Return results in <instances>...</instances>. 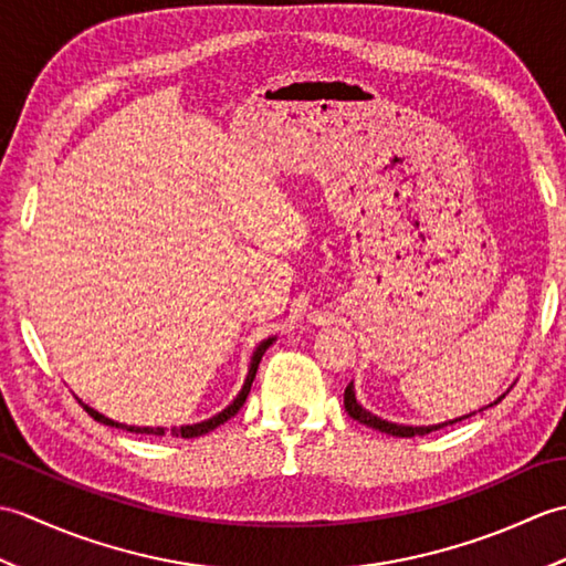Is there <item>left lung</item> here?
Returning a JSON list of instances; mask_svg holds the SVG:
<instances>
[{"instance_id":"8db88e82","label":"left lung","mask_w":566,"mask_h":566,"mask_svg":"<svg viewBox=\"0 0 566 566\" xmlns=\"http://www.w3.org/2000/svg\"><path fill=\"white\" fill-rule=\"evenodd\" d=\"M506 396V394H503ZM503 396H499V399L494 401V403H499ZM494 403H489V406H494ZM486 406V408H489ZM345 411L350 413V418L353 420H359V423L363 426H367V428H375V430H379V432H387V436H396V438H413V436H428V432H432V430H438V428H444V426H452V423H457V420H464V418H469V416H462V418H454V420H444V423H436V426H401V423H391V420H384V418H379V416H375L371 411H367V408H363V403L357 401V396H355V387H353V381L347 384V389H345ZM484 411V408H482Z\"/></svg>"}]
</instances>
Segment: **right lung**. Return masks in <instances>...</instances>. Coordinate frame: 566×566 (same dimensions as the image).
Returning a JSON list of instances; mask_svg holds the SVG:
<instances>
[{
    "instance_id": "right-lung-1",
    "label": "right lung",
    "mask_w": 566,
    "mask_h": 566,
    "mask_svg": "<svg viewBox=\"0 0 566 566\" xmlns=\"http://www.w3.org/2000/svg\"><path fill=\"white\" fill-rule=\"evenodd\" d=\"M276 340V335H272V338H268V340H262L255 350H252V357H250V365H248V375H245V381H243V389L238 391V396L235 399L228 403L221 413H216V416H211V418H207V420H201V423H191V426H175V428H150V426H126V423H116V420H112V418H106L104 413H99V411H94V408H90L87 403H82L84 408H87V413L94 418V420H99V423H104V426H112V428H122V430H128V432H140V436H165V432H170L172 438H199V436H207V432H211L213 428H219L221 423H226L228 418H233L238 411H240V406L245 403V399H248V394H250V387H252V379H255V375H258V365H260V359H262V355H264V350H268V347L272 345Z\"/></svg>"
}]
</instances>
